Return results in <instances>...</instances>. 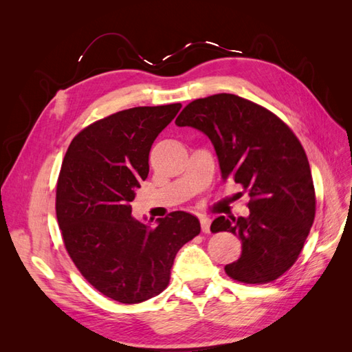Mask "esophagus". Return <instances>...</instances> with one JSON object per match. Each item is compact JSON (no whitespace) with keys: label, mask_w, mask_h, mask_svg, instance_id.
<instances>
[{"label":"esophagus","mask_w":352,"mask_h":352,"mask_svg":"<svg viewBox=\"0 0 352 352\" xmlns=\"http://www.w3.org/2000/svg\"><path fill=\"white\" fill-rule=\"evenodd\" d=\"M201 221V229L204 233H208L210 232V225H211V220L208 217H201L199 219Z\"/></svg>","instance_id":"1"}]
</instances>
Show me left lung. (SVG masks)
Returning a JSON list of instances; mask_svg holds the SVG:
<instances>
[{"label": "left lung", "mask_w": 352, "mask_h": 352, "mask_svg": "<svg viewBox=\"0 0 352 352\" xmlns=\"http://www.w3.org/2000/svg\"><path fill=\"white\" fill-rule=\"evenodd\" d=\"M176 124L208 136L223 180L233 179L251 197L247 217H217L211 232H232L241 257L226 264L232 279L267 283L292 267L310 233L316 195L301 142L278 116L233 94L189 102Z\"/></svg>", "instance_id": "obj_1"}]
</instances>
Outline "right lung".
Wrapping results in <instances>:
<instances>
[{
	"mask_svg": "<svg viewBox=\"0 0 352 352\" xmlns=\"http://www.w3.org/2000/svg\"><path fill=\"white\" fill-rule=\"evenodd\" d=\"M180 107L111 114L74 136L63 160L56 212L65 247L83 278L117 302L162 294L177 251L201 230L185 211L157 219L155 228L132 216L131 202L150 172L151 145Z\"/></svg>",
	"mask_w": 352,
	"mask_h": 352,
	"instance_id": "obj_1",
	"label": "right lung"
}]
</instances>
